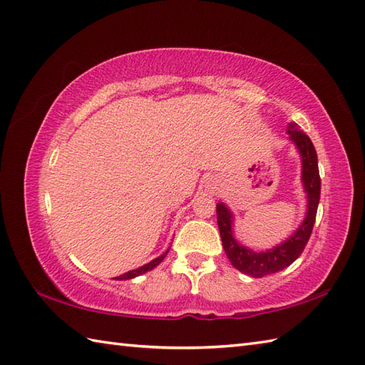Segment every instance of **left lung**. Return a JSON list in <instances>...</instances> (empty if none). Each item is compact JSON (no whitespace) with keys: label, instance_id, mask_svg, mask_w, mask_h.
Instances as JSON below:
<instances>
[{"label":"left lung","instance_id":"1","mask_svg":"<svg viewBox=\"0 0 365 365\" xmlns=\"http://www.w3.org/2000/svg\"><path fill=\"white\" fill-rule=\"evenodd\" d=\"M290 139L298 147L302 158V183L307 192L309 210L304 222L294 232L293 237L287 240L281 246L274 250H268L267 252H254L247 247L237 243L232 235V215L224 204L216 205V216H218V227L222 240V247L226 251L227 259L230 260L238 271L252 277H263L268 274L277 273L297 260L311 238L317 208L320 200V173H319V160H317L315 147L306 133H302L297 123L289 125Z\"/></svg>","mask_w":365,"mask_h":365}]
</instances>
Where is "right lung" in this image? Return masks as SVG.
Returning <instances> with one entry per match:
<instances>
[{
    "label": "right lung",
    "mask_w": 365,
    "mask_h": 365,
    "mask_svg": "<svg viewBox=\"0 0 365 365\" xmlns=\"http://www.w3.org/2000/svg\"><path fill=\"white\" fill-rule=\"evenodd\" d=\"M166 254H168V251L165 252V254H161L160 257H157L155 260H152V262H149V263H145V265H143V267H139V268H136V269H131V271H127V273H123V274H120L118 279L119 281H123V279H131V277H136V276H139V274H144V273H147V271H150V269H153L155 267L158 265V263L166 257Z\"/></svg>",
    "instance_id": "add662e5"
}]
</instances>
